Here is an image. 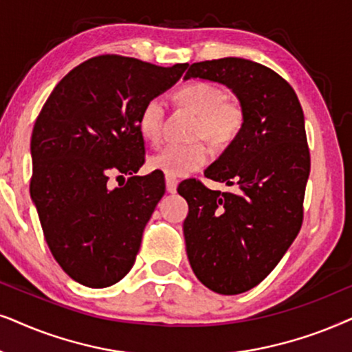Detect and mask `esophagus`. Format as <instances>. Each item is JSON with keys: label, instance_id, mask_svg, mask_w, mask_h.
<instances>
[{"label": "esophagus", "instance_id": "34e87169", "mask_svg": "<svg viewBox=\"0 0 352 352\" xmlns=\"http://www.w3.org/2000/svg\"><path fill=\"white\" fill-rule=\"evenodd\" d=\"M177 186H179V180H177L175 177L166 175V188H167L168 193H175Z\"/></svg>", "mask_w": 352, "mask_h": 352}]
</instances>
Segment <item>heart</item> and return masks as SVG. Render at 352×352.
<instances>
[{
  "mask_svg": "<svg viewBox=\"0 0 352 352\" xmlns=\"http://www.w3.org/2000/svg\"><path fill=\"white\" fill-rule=\"evenodd\" d=\"M177 101L198 114L196 138H206L222 148L235 142L245 127V109L238 101L225 100L222 88L209 82L186 83L177 91ZM166 104L161 98L144 102L138 114V130L148 142L159 143L164 132ZM210 159V149L204 142L172 143L149 159V166L170 177H186L199 170Z\"/></svg>",
  "mask_w": 352,
  "mask_h": 352,
  "instance_id": "heart-1",
  "label": "heart"
}]
</instances>
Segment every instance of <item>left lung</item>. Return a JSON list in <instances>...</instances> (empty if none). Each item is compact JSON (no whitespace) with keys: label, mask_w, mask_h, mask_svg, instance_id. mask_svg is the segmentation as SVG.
<instances>
[{"label":"left lung","mask_w":352,"mask_h":352,"mask_svg":"<svg viewBox=\"0 0 352 352\" xmlns=\"http://www.w3.org/2000/svg\"><path fill=\"white\" fill-rule=\"evenodd\" d=\"M219 82L245 109V127L204 175L235 185L209 190L198 180L179 185L188 203L186 254L204 287L240 294L278 264L302 225L311 172L302 107L292 85L265 65L241 58L190 65L188 78Z\"/></svg>","instance_id":"8db88e82"}]
</instances>
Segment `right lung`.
I'll return each instance as SVG.
<instances>
[{"label":"right lung","instance_id":"add662e5","mask_svg":"<svg viewBox=\"0 0 352 352\" xmlns=\"http://www.w3.org/2000/svg\"><path fill=\"white\" fill-rule=\"evenodd\" d=\"M186 67L96 56L70 70L41 107L30 142V196L51 254L75 282L106 288L133 267L166 193L159 172L133 175L144 164L138 114ZM111 173L133 177L111 190Z\"/></svg>","mask_w":352,"mask_h":352}]
</instances>
